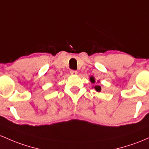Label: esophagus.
Instances as JSON below:
<instances>
[{
	"instance_id": "34e87169",
	"label": "esophagus",
	"mask_w": 149,
	"mask_h": 149,
	"mask_svg": "<svg viewBox=\"0 0 149 149\" xmlns=\"http://www.w3.org/2000/svg\"><path fill=\"white\" fill-rule=\"evenodd\" d=\"M70 74H72V75H76L77 74V70H70Z\"/></svg>"
}]
</instances>
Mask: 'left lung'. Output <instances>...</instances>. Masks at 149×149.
Segmentation results:
<instances>
[{
	"instance_id": "1",
	"label": "left lung",
	"mask_w": 149,
	"mask_h": 149,
	"mask_svg": "<svg viewBox=\"0 0 149 149\" xmlns=\"http://www.w3.org/2000/svg\"><path fill=\"white\" fill-rule=\"evenodd\" d=\"M90 80H91V81L92 83L95 82V79L93 77H90ZM94 88L97 91H101V86H98V85H96V86H94Z\"/></svg>"
}]
</instances>
